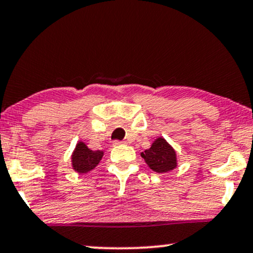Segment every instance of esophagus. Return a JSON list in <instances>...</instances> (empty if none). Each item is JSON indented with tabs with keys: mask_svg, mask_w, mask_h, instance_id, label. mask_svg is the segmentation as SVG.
Masks as SVG:
<instances>
[{
	"mask_svg": "<svg viewBox=\"0 0 253 253\" xmlns=\"http://www.w3.org/2000/svg\"><path fill=\"white\" fill-rule=\"evenodd\" d=\"M122 144H126V142L118 141V139H115L114 141V145H122Z\"/></svg>",
	"mask_w": 253,
	"mask_h": 253,
	"instance_id": "1",
	"label": "esophagus"
}]
</instances>
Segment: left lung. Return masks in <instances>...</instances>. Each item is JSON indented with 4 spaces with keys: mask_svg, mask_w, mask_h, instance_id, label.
Segmentation results:
<instances>
[{
    "mask_svg": "<svg viewBox=\"0 0 253 253\" xmlns=\"http://www.w3.org/2000/svg\"><path fill=\"white\" fill-rule=\"evenodd\" d=\"M145 163L156 172L164 173L174 169L177 165L176 151L164 138H157L152 143L151 148L142 152Z\"/></svg>",
    "mask_w": 253,
    "mask_h": 253,
    "instance_id": "8db88e82",
    "label": "left lung"
}]
</instances>
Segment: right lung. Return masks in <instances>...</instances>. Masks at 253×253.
<instances>
[{
	"label": "right lung",
	"mask_w": 253,
	"mask_h": 253,
	"mask_svg": "<svg viewBox=\"0 0 253 253\" xmlns=\"http://www.w3.org/2000/svg\"><path fill=\"white\" fill-rule=\"evenodd\" d=\"M103 157V151L97 150L93 151L84 144L83 142H80L76 145L73 154V168L76 172L85 173L88 171L92 170L99 163V161Z\"/></svg>",
	"instance_id": "obj_1"
}]
</instances>
